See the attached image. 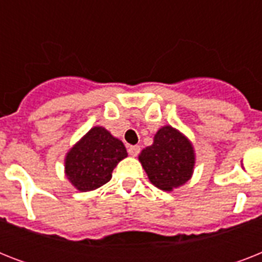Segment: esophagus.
Wrapping results in <instances>:
<instances>
[{
  "instance_id": "obj_1",
  "label": "esophagus",
  "mask_w": 262,
  "mask_h": 262,
  "mask_svg": "<svg viewBox=\"0 0 262 262\" xmlns=\"http://www.w3.org/2000/svg\"><path fill=\"white\" fill-rule=\"evenodd\" d=\"M127 152H129V155L130 156H137L140 152V147L139 145H129V147H127Z\"/></svg>"
}]
</instances>
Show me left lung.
<instances>
[{"label":"left lung","mask_w":262,"mask_h":262,"mask_svg":"<svg viewBox=\"0 0 262 262\" xmlns=\"http://www.w3.org/2000/svg\"><path fill=\"white\" fill-rule=\"evenodd\" d=\"M139 160L152 185L160 190L172 191L191 178L195 154L186 136L166 125L156 132L152 145L144 148Z\"/></svg>","instance_id":"left-lung-1"}]
</instances>
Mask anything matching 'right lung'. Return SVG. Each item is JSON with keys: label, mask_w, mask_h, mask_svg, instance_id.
Here are the masks:
<instances>
[{"label": "right lung", "mask_w": 262, "mask_h": 262, "mask_svg": "<svg viewBox=\"0 0 262 262\" xmlns=\"http://www.w3.org/2000/svg\"><path fill=\"white\" fill-rule=\"evenodd\" d=\"M126 156L121 140L103 126H94L65 156V175L77 190H95L110 181L115 166Z\"/></svg>", "instance_id": "add662e5"}]
</instances>
